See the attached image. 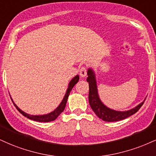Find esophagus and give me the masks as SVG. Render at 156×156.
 Masks as SVG:
<instances>
[{
  "mask_svg": "<svg viewBox=\"0 0 156 156\" xmlns=\"http://www.w3.org/2000/svg\"><path fill=\"white\" fill-rule=\"evenodd\" d=\"M79 75L82 78H84L86 76V67H81V68L79 70Z\"/></svg>",
  "mask_w": 156,
  "mask_h": 156,
  "instance_id": "obj_1",
  "label": "esophagus"
}]
</instances>
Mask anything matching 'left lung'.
Returning <instances> with one entry per match:
<instances>
[{
	"mask_svg": "<svg viewBox=\"0 0 156 156\" xmlns=\"http://www.w3.org/2000/svg\"><path fill=\"white\" fill-rule=\"evenodd\" d=\"M87 75V82H89V105L95 114L103 121L107 122H114L126 119L129 116L132 115L133 114L136 113L145 101L146 98H144V100L141 103H140L138 105L130 109V110H125V111H119V110H115L108 108L102 102L99 96L95 71L91 67H90L88 69Z\"/></svg>",
	"mask_w": 156,
	"mask_h": 156,
	"instance_id": "8db88e82",
	"label": "left lung"
}]
</instances>
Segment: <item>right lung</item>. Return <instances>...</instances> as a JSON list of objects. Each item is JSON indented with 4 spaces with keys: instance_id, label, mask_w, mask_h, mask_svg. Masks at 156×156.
<instances>
[{
    "instance_id": "1",
    "label": "right lung",
    "mask_w": 156,
    "mask_h": 156,
    "mask_svg": "<svg viewBox=\"0 0 156 156\" xmlns=\"http://www.w3.org/2000/svg\"><path fill=\"white\" fill-rule=\"evenodd\" d=\"M78 80H79V76H78V75H76V76L73 77L72 79H71L70 81L69 82L67 91L66 92H65V96H64L62 102H60V104L58 105V107L55 109V110H54L53 111L49 112V113L44 114V115H30V114H28L27 112H24L23 110H22L20 108H18V106L16 105L14 103V101H13L12 98V100L13 103H14V106L16 107V109L19 110V112H20L21 114H22L24 116H25L26 118H27V119L33 120V121H35L44 122V123L45 122H50V121H54L55 119H57L58 116H59L60 114L63 112L64 110H65V106H66L67 99H68L69 95H70L71 90H72L73 87H74V86L78 83Z\"/></svg>"
}]
</instances>
